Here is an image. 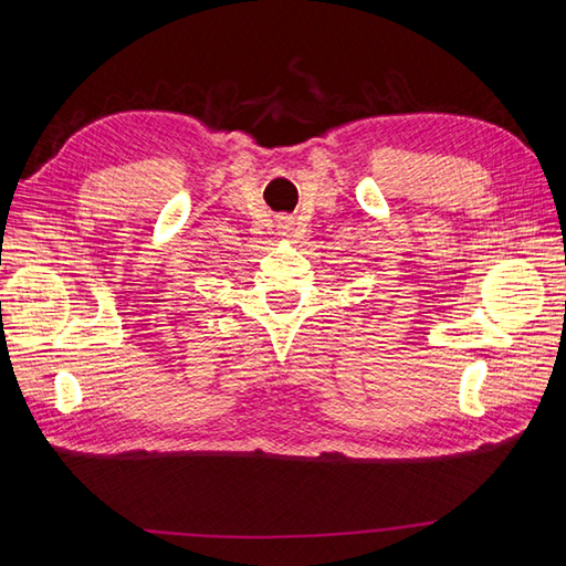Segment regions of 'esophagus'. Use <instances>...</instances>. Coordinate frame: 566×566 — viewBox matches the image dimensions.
Here are the masks:
<instances>
[{
    "label": "esophagus",
    "instance_id": "1",
    "mask_svg": "<svg viewBox=\"0 0 566 566\" xmlns=\"http://www.w3.org/2000/svg\"><path fill=\"white\" fill-rule=\"evenodd\" d=\"M280 231H282V235H290L292 233V219H286V216H282V219H280Z\"/></svg>",
    "mask_w": 566,
    "mask_h": 566
}]
</instances>
